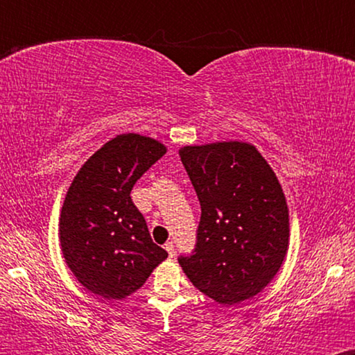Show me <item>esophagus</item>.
<instances>
[{"label":"esophagus","mask_w":355,"mask_h":355,"mask_svg":"<svg viewBox=\"0 0 355 355\" xmlns=\"http://www.w3.org/2000/svg\"><path fill=\"white\" fill-rule=\"evenodd\" d=\"M166 251H168L169 257H174V256H176V249H174V244H173V243H168V244H166Z\"/></svg>","instance_id":"34e87169"}]
</instances>
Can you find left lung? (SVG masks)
<instances>
[{"instance_id": "1", "label": "left lung", "mask_w": 355, "mask_h": 355, "mask_svg": "<svg viewBox=\"0 0 355 355\" xmlns=\"http://www.w3.org/2000/svg\"><path fill=\"white\" fill-rule=\"evenodd\" d=\"M201 220L196 249L179 257L189 281L224 306L259 294L289 248V209L256 146L224 141L179 149Z\"/></svg>"}]
</instances>
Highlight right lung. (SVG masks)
Listing matches in <instances>:
<instances>
[{
  "instance_id": "1",
  "label": "right lung",
  "mask_w": 355,
  "mask_h": 355,
  "mask_svg": "<svg viewBox=\"0 0 355 355\" xmlns=\"http://www.w3.org/2000/svg\"><path fill=\"white\" fill-rule=\"evenodd\" d=\"M166 146L135 132L107 141L71 182L60 218L61 251L74 277L104 299L136 293L168 257L131 199Z\"/></svg>"
}]
</instances>
